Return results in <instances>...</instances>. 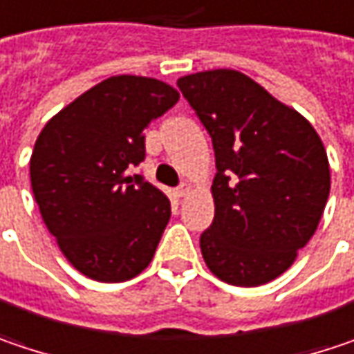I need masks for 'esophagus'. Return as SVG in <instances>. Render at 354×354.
Returning a JSON list of instances; mask_svg holds the SVG:
<instances>
[{
  "label": "esophagus",
  "mask_w": 354,
  "mask_h": 354,
  "mask_svg": "<svg viewBox=\"0 0 354 354\" xmlns=\"http://www.w3.org/2000/svg\"><path fill=\"white\" fill-rule=\"evenodd\" d=\"M190 192H192V186H190L188 182H182V184L176 188L178 196H188Z\"/></svg>",
  "instance_id": "obj_1"
}]
</instances>
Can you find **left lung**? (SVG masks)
<instances>
[{
  "label": "left lung",
  "mask_w": 354,
  "mask_h": 354,
  "mask_svg": "<svg viewBox=\"0 0 354 354\" xmlns=\"http://www.w3.org/2000/svg\"><path fill=\"white\" fill-rule=\"evenodd\" d=\"M178 88L212 138L214 220L200 236L206 266L234 286L290 268L313 239L330 192L317 130L236 70L184 75Z\"/></svg>",
  "instance_id": "left-lung-1"
}]
</instances>
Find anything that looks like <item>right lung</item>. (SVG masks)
<instances>
[{
	"label": "right lung",
	"mask_w": 354,
	"mask_h": 354,
	"mask_svg": "<svg viewBox=\"0 0 354 354\" xmlns=\"http://www.w3.org/2000/svg\"><path fill=\"white\" fill-rule=\"evenodd\" d=\"M178 100L172 86L154 77L112 75L37 136L33 196L59 250L88 279L130 281L154 259L170 200L130 170L146 156L148 124Z\"/></svg>",
	"instance_id": "obj_1"
}]
</instances>
